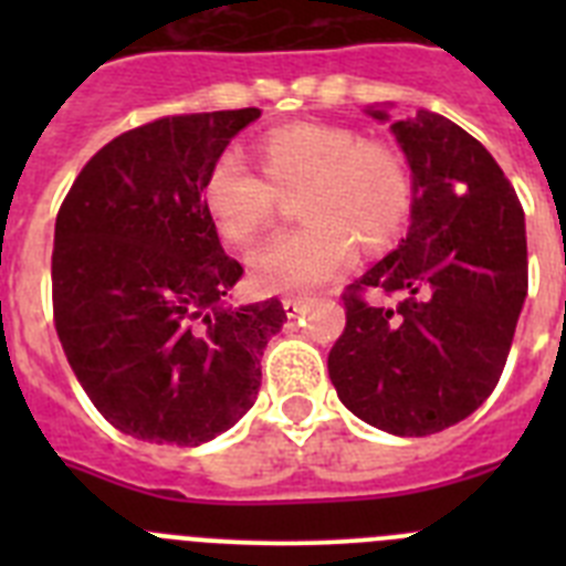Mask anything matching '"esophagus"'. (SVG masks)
<instances>
[{
  "mask_svg": "<svg viewBox=\"0 0 566 566\" xmlns=\"http://www.w3.org/2000/svg\"><path fill=\"white\" fill-rule=\"evenodd\" d=\"M283 308H286L289 317H297V314L306 312V300H303V297H283Z\"/></svg>",
  "mask_w": 566,
  "mask_h": 566,
  "instance_id": "esophagus-1",
  "label": "esophagus"
}]
</instances>
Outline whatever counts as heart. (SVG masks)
Wrapping results in <instances>:
<instances>
[{"instance_id": "obj_1", "label": "heart", "mask_w": 566, "mask_h": 566, "mask_svg": "<svg viewBox=\"0 0 566 566\" xmlns=\"http://www.w3.org/2000/svg\"><path fill=\"white\" fill-rule=\"evenodd\" d=\"M260 164L266 176L238 149H223L203 175V207L232 243H249L272 223L280 189L303 187L297 214L306 223L252 254L260 292H312L352 263L354 243L385 247L411 218L413 178L399 149L352 127H277L260 138Z\"/></svg>"}]
</instances>
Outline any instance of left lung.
I'll list each match as a JSON object with an SVG mask.
<instances>
[{
  "instance_id": "1",
  "label": "left lung",
  "mask_w": 566,
  "mask_h": 566,
  "mask_svg": "<svg viewBox=\"0 0 566 566\" xmlns=\"http://www.w3.org/2000/svg\"><path fill=\"white\" fill-rule=\"evenodd\" d=\"M388 122L385 109H368ZM413 178L408 238L345 289L328 377L354 417L431 437L493 394L527 297L524 209L493 155L444 115L391 124ZM368 291L397 296L374 304Z\"/></svg>"
}]
</instances>
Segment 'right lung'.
<instances>
[{
  "label": "right lung",
  "instance_id": "add662e5",
  "mask_svg": "<svg viewBox=\"0 0 566 566\" xmlns=\"http://www.w3.org/2000/svg\"><path fill=\"white\" fill-rule=\"evenodd\" d=\"M258 107L169 115L98 149L56 214L53 319L98 413L195 448L258 399L280 300L229 306L243 274L203 207V175Z\"/></svg>",
  "mask_w": 566,
  "mask_h": 566
}]
</instances>
